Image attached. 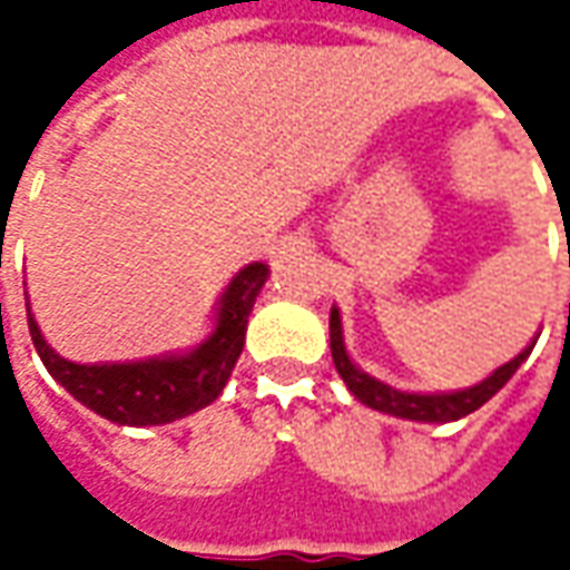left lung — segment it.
Segmentation results:
<instances>
[{
    "label": "left lung",
    "mask_w": 570,
    "mask_h": 570,
    "mask_svg": "<svg viewBox=\"0 0 570 570\" xmlns=\"http://www.w3.org/2000/svg\"><path fill=\"white\" fill-rule=\"evenodd\" d=\"M330 348H333V364L340 371V377L345 381V386L352 390V396L358 403L371 405L377 412H386V415H396V419H409V422H456L463 415L475 412L479 405H485L492 400L494 393L511 381L517 374V367L527 362V355L533 348H523L517 358H511L508 364H501L498 371H492L489 377L475 386H466V390H453V393H403V390H393L386 383L374 381L371 374H364L362 367H355L348 352H345V342H342V320L340 311L333 307L330 311Z\"/></svg>",
    "instance_id": "obj_1"
}]
</instances>
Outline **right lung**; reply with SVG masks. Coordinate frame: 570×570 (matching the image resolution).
I'll return each instance as SVG.
<instances>
[{
    "instance_id": "obj_1",
    "label": "right lung",
    "mask_w": 570,
    "mask_h": 570,
    "mask_svg": "<svg viewBox=\"0 0 570 570\" xmlns=\"http://www.w3.org/2000/svg\"><path fill=\"white\" fill-rule=\"evenodd\" d=\"M269 278V266L250 263L230 278L218 304L215 333L187 355H161L145 362L76 364L56 355L40 336V326L28 311L33 348L56 383H62L78 403L117 425H167L203 405L215 403L225 390L234 364L240 358L247 317L259 288Z\"/></svg>"
}]
</instances>
